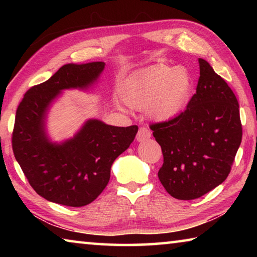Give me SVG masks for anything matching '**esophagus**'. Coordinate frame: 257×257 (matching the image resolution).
Masks as SVG:
<instances>
[{
    "mask_svg": "<svg viewBox=\"0 0 257 257\" xmlns=\"http://www.w3.org/2000/svg\"><path fill=\"white\" fill-rule=\"evenodd\" d=\"M151 135L152 134H151L149 128H147V127H142L141 129L138 130V133H137V136H136L137 142H144V141H146V139L151 138Z\"/></svg>",
    "mask_w": 257,
    "mask_h": 257,
    "instance_id": "1",
    "label": "esophagus"
}]
</instances>
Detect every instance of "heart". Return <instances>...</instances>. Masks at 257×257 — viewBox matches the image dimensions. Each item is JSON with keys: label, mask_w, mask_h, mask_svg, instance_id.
<instances>
[{"label": "heart", "mask_w": 257, "mask_h": 257, "mask_svg": "<svg viewBox=\"0 0 257 257\" xmlns=\"http://www.w3.org/2000/svg\"><path fill=\"white\" fill-rule=\"evenodd\" d=\"M193 87V77L186 68L155 64L123 84L120 95L134 110H146L151 118L169 121L184 111Z\"/></svg>", "instance_id": "obj_1"}]
</instances>
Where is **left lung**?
I'll use <instances>...</instances> for the list:
<instances>
[{"mask_svg": "<svg viewBox=\"0 0 257 257\" xmlns=\"http://www.w3.org/2000/svg\"><path fill=\"white\" fill-rule=\"evenodd\" d=\"M196 94L185 112L151 124L163 153L159 179L172 197L189 201L227 179L240 146L239 104L231 88L204 59H198Z\"/></svg>", "mask_w": 257, "mask_h": 257, "instance_id": "obj_1", "label": "left lung"}]
</instances>
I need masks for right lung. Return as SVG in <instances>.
I'll return each instance as SVG.
<instances>
[{
	"mask_svg": "<svg viewBox=\"0 0 257 257\" xmlns=\"http://www.w3.org/2000/svg\"><path fill=\"white\" fill-rule=\"evenodd\" d=\"M104 62L64 64L43 84L27 90L16 113L12 150L34 190L50 202L80 207L92 203L110 180L114 160L128 149L137 125L115 127L89 119L72 138L56 143L47 135L52 104L66 89H88Z\"/></svg>",
	"mask_w": 257,
	"mask_h": 257,
	"instance_id": "1",
	"label": "right lung"
}]
</instances>
